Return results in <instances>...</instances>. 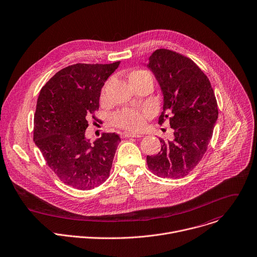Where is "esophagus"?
Wrapping results in <instances>:
<instances>
[{
  "instance_id": "esophagus-1",
  "label": "esophagus",
  "mask_w": 257,
  "mask_h": 257,
  "mask_svg": "<svg viewBox=\"0 0 257 257\" xmlns=\"http://www.w3.org/2000/svg\"><path fill=\"white\" fill-rule=\"evenodd\" d=\"M121 136L123 138H129V137H135V138H139L141 137L140 134H137V133H132V132H124L121 134Z\"/></svg>"
}]
</instances>
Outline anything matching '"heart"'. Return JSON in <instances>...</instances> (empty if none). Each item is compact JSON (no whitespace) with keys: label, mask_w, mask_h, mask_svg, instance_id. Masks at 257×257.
<instances>
[{"label":"heart","mask_w":257,"mask_h":257,"mask_svg":"<svg viewBox=\"0 0 257 257\" xmlns=\"http://www.w3.org/2000/svg\"><path fill=\"white\" fill-rule=\"evenodd\" d=\"M150 77L152 78L151 74L146 71V70H135L129 74V82L130 84H133L135 81L140 80L142 78ZM107 88H108V83L105 85L102 95H101V100L105 101L107 99ZM150 116V111L148 110H133L129 108L122 109L115 113L113 115V124L125 131H138L146 123L147 118Z\"/></svg>","instance_id":"heart-1"}]
</instances>
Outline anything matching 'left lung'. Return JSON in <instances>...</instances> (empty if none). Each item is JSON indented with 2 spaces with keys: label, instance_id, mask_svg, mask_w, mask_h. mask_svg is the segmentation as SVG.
<instances>
[{
  "label": "left lung",
  "instance_id": "left-lung-1",
  "mask_svg": "<svg viewBox=\"0 0 257 257\" xmlns=\"http://www.w3.org/2000/svg\"><path fill=\"white\" fill-rule=\"evenodd\" d=\"M147 67L154 73L163 93L162 124L169 119L174 140L160 139L161 150L147 155L148 168L163 179L189 175L202 160L213 136L218 106L211 82L189 57L169 49H157Z\"/></svg>",
  "mask_w": 257,
  "mask_h": 257
}]
</instances>
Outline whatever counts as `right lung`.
Segmentation results:
<instances>
[{
	"label": "right lung",
	"instance_id": "add662e5",
	"mask_svg": "<svg viewBox=\"0 0 257 257\" xmlns=\"http://www.w3.org/2000/svg\"><path fill=\"white\" fill-rule=\"evenodd\" d=\"M120 61L76 63L57 71L42 87L34 115L33 139L47 165L65 185L85 191L110 176L121 141L103 133L94 143L85 139L88 119H96L101 90Z\"/></svg>",
	"mask_w": 257,
	"mask_h": 257
}]
</instances>
